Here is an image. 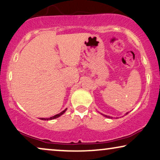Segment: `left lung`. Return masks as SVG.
Instances as JSON below:
<instances>
[{
    "instance_id": "8db88e82",
    "label": "left lung",
    "mask_w": 160,
    "mask_h": 160,
    "mask_svg": "<svg viewBox=\"0 0 160 160\" xmlns=\"http://www.w3.org/2000/svg\"><path fill=\"white\" fill-rule=\"evenodd\" d=\"M127 113H128V112H127ZM102 115H103V116H105V117H107V118H112V117H110V116H106V115H104V114H102Z\"/></svg>"
}]
</instances>
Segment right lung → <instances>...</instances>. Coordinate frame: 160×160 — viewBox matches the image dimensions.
<instances>
[{
    "label": "right lung",
    "mask_w": 160,
    "mask_h": 160,
    "mask_svg": "<svg viewBox=\"0 0 160 160\" xmlns=\"http://www.w3.org/2000/svg\"><path fill=\"white\" fill-rule=\"evenodd\" d=\"M66 110H67V109L64 110H63V111H62V112H60V113H58V114L55 115V116H52V117H50V118H40V119H41V120H52V119H54V118H58L59 116H61V115L64 113Z\"/></svg>",
    "instance_id": "1"
}]
</instances>
